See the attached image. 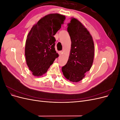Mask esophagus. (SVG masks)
<instances>
[{
    "instance_id": "34e87169",
    "label": "esophagus",
    "mask_w": 120,
    "mask_h": 120,
    "mask_svg": "<svg viewBox=\"0 0 120 120\" xmlns=\"http://www.w3.org/2000/svg\"><path fill=\"white\" fill-rule=\"evenodd\" d=\"M62 53H63V51H61H61H59V54H60H60Z\"/></svg>"
}]
</instances>
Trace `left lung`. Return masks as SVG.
<instances>
[{
	"label": "left lung",
	"mask_w": 120,
	"mask_h": 120,
	"mask_svg": "<svg viewBox=\"0 0 120 120\" xmlns=\"http://www.w3.org/2000/svg\"><path fill=\"white\" fill-rule=\"evenodd\" d=\"M71 49L67 64L62 67L64 76L72 82H78L90 71L94 57V44L89 31L81 22L72 18L68 24Z\"/></svg>",
	"instance_id": "1"
}]
</instances>
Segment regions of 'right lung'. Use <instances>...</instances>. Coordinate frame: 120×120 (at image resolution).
Here are the masks:
<instances>
[{"mask_svg":"<svg viewBox=\"0 0 120 120\" xmlns=\"http://www.w3.org/2000/svg\"><path fill=\"white\" fill-rule=\"evenodd\" d=\"M65 16L49 14L41 18L29 32L25 43V56L27 66L34 76L46 72L59 56L55 50L53 36L60 30Z\"/></svg>","mask_w":120,"mask_h":120,"instance_id":"1","label":"right lung"}]
</instances>
